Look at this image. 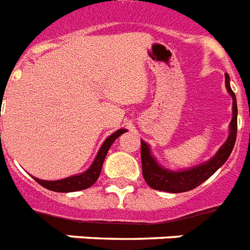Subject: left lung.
<instances>
[{
	"label": "left lung",
	"instance_id": "left-lung-1",
	"mask_svg": "<svg viewBox=\"0 0 250 250\" xmlns=\"http://www.w3.org/2000/svg\"><path fill=\"white\" fill-rule=\"evenodd\" d=\"M226 88L232 97V119L229 122V137L223 143L218 152L210 160L197 166L188 167L184 170H168L161 166L153 156L150 146L144 140H141V164H143V175L146 184L157 190H164L170 193L187 192L198 187L208 180L215 171L229 160L236 141L237 132V105L236 96L229 85V76L226 74Z\"/></svg>",
	"mask_w": 250,
	"mask_h": 250
}]
</instances>
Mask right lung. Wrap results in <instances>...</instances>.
<instances>
[{
	"instance_id": "right-lung-1",
	"label": "right lung",
	"mask_w": 250,
	"mask_h": 250,
	"mask_svg": "<svg viewBox=\"0 0 250 250\" xmlns=\"http://www.w3.org/2000/svg\"><path fill=\"white\" fill-rule=\"evenodd\" d=\"M125 132H127V129L121 128L111 133L109 137H106V140L102 143L101 148L98 150L97 156L92 162V165L82 174L67 176V178L61 179V180H42V179H37L35 176H33V179L40 186H42L49 190H53V192H76V190L89 188L90 186H93L94 183L97 182L100 172H101L102 164L105 161V157L109 152L111 144Z\"/></svg>"
}]
</instances>
